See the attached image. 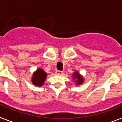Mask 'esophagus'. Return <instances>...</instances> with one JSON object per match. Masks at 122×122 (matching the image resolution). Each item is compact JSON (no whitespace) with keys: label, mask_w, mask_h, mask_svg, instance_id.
<instances>
[{"label":"esophagus","mask_w":122,"mask_h":122,"mask_svg":"<svg viewBox=\"0 0 122 122\" xmlns=\"http://www.w3.org/2000/svg\"><path fill=\"white\" fill-rule=\"evenodd\" d=\"M63 73H64V72L61 71H56V74L58 75H62Z\"/></svg>","instance_id":"esophagus-1"}]
</instances>
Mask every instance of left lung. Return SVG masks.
Returning a JSON list of instances; mask_svg holds the SVG:
<instances>
[{
  "label": "left lung",
  "mask_w": 122,
  "mask_h": 122,
  "mask_svg": "<svg viewBox=\"0 0 122 122\" xmlns=\"http://www.w3.org/2000/svg\"><path fill=\"white\" fill-rule=\"evenodd\" d=\"M72 78L74 81V83L76 86L81 85L85 81V79L83 77V76L80 74V72L78 71H76L73 72Z\"/></svg>",
  "instance_id": "1"
}]
</instances>
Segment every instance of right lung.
<instances>
[{
    "label": "right lung",
    "mask_w": 122,
    "mask_h": 122,
    "mask_svg": "<svg viewBox=\"0 0 122 122\" xmlns=\"http://www.w3.org/2000/svg\"><path fill=\"white\" fill-rule=\"evenodd\" d=\"M48 74L44 71L43 69L37 68L32 74L31 81L34 85L36 86H42L44 85Z\"/></svg>",
    "instance_id": "right-lung-1"
}]
</instances>
